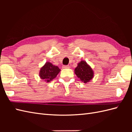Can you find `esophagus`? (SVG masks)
Here are the masks:
<instances>
[{"instance_id": "1", "label": "esophagus", "mask_w": 132, "mask_h": 132, "mask_svg": "<svg viewBox=\"0 0 132 132\" xmlns=\"http://www.w3.org/2000/svg\"><path fill=\"white\" fill-rule=\"evenodd\" d=\"M70 68V66L69 65H64L62 66V68L63 69H68Z\"/></svg>"}]
</instances>
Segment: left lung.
Returning <instances> with one entry per match:
<instances>
[{
    "instance_id": "1",
    "label": "left lung",
    "mask_w": 132,
    "mask_h": 132,
    "mask_svg": "<svg viewBox=\"0 0 132 132\" xmlns=\"http://www.w3.org/2000/svg\"><path fill=\"white\" fill-rule=\"evenodd\" d=\"M74 72L78 78L85 83L90 82L93 79L94 72L87 63L85 61H81L78 63L74 70Z\"/></svg>"
}]
</instances>
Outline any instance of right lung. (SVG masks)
Returning <instances> with one entry per match:
<instances>
[{
	"mask_svg": "<svg viewBox=\"0 0 132 132\" xmlns=\"http://www.w3.org/2000/svg\"><path fill=\"white\" fill-rule=\"evenodd\" d=\"M60 71L61 70L57 66L54 65L49 62H46L41 68L39 76L42 80L48 83L54 79Z\"/></svg>",
	"mask_w": 132,
	"mask_h": 132,
	"instance_id": "obj_1",
	"label": "right lung"
}]
</instances>
